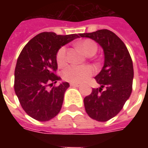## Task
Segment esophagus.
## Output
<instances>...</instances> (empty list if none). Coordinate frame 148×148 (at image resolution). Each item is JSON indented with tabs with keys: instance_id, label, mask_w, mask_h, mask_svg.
Instances as JSON below:
<instances>
[{
	"instance_id": "esophagus-1",
	"label": "esophagus",
	"mask_w": 148,
	"mask_h": 148,
	"mask_svg": "<svg viewBox=\"0 0 148 148\" xmlns=\"http://www.w3.org/2000/svg\"><path fill=\"white\" fill-rule=\"evenodd\" d=\"M71 86H72V87H78V86H79V84L71 83Z\"/></svg>"
}]
</instances>
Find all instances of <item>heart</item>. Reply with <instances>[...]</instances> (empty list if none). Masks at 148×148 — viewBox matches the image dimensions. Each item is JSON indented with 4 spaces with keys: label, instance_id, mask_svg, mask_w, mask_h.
I'll return each instance as SVG.
<instances>
[{
    "label": "heart",
    "instance_id": "1",
    "mask_svg": "<svg viewBox=\"0 0 148 148\" xmlns=\"http://www.w3.org/2000/svg\"><path fill=\"white\" fill-rule=\"evenodd\" d=\"M77 47L82 49L87 55H93L97 51L96 42L91 39H84L77 43ZM56 61L59 66H63L67 62V50L63 46L59 48L56 54ZM94 74V69L89 65H71L62 72L63 79L71 83H80Z\"/></svg>",
    "mask_w": 148,
    "mask_h": 148
}]
</instances>
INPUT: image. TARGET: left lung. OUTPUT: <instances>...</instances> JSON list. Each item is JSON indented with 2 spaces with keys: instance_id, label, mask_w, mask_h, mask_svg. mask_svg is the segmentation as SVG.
Wrapping results in <instances>:
<instances>
[{
  "instance_id": "8db88e82",
  "label": "left lung",
  "mask_w": 148,
  "mask_h": 148,
  "mask_svg": "<svg viewBox=\"0 0 148 148\" xmlns=\"http://www.w3.org/2000/svg\"><path fill=\"white\" fill-rule=\"evenodd\" d=\"M80 36L96 41L105 54L104 66L95 77L101 87L84 98L86 112L93 120L108 121L120 112L132 93V60L124 42L111 31L101 29Z\"/></svg>"
}]
</instances>
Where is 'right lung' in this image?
Returning <instances> with one entry per match:
<instances>
[{
  "label": "right lung",
  "mask_w": 148,
  "mask_h": 148,
  "mask_svg": "<svg viewBox=\"0 0 148 148\" xmlns=\"http://www.w3.org/2000/svg\"><path fill=\"white\" fill-rule=\"evenodd\" d=\"M78 37L77 34L61 36L42 32L21 51L15 68V93L25 112L35 120L50 121L61 110L69 83L62 82L50 91L46 88L60 80L55 74L59 48Z\"/></svg>",
  "instance_id": "right-lung-1"
}]
</instances>
